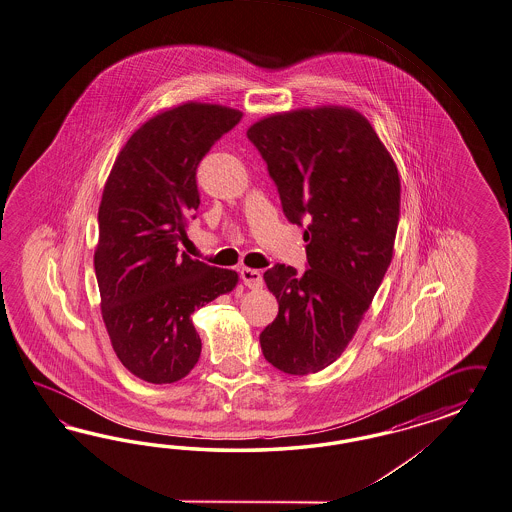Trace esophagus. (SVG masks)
<instances>
[{"mask_svg": "<svg viewBox=\"0 0 512 512\" xmlns=\"http://www.w3.org/2000/svg\"><path fill=\"white\" fill-rule=\"evenodd\" d=\"M240 277L244 281V285L249 289H259L263 287V274L259 270H251V268H242Z\"/></svg>", "mask_w": 512, "mask_h": 512, "instance_id": "obj_1", "label": "esophagus"}]
</instances>
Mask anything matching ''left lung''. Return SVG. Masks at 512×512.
Returning <instances> with one entry per match:
<instances>
[{
	"label": "left lung",
	"mask_w": 512,
	"mask_h": 512,
	"mask_svg": "<svg viewBox=\"0 0 512 512\" xmlns=\"http://www.w3.org/2000/svg\"><path fill=\"white\" fill-rule=\"evenodd\" d=\"M287 220L304 229L307 270L274 264L279 304L261 333L264 358L287 374L318 373L352 341L373 302L399 225L401 180L369 121L324 106L270 115L248 130Z\"/></svg>",
	"instance_id": "1"
}]
</instances>
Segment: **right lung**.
Returning a JSON list of instances; mask_svg holds the SVG:
<instances>
[{"mask_svg": "<svg viewBox=\"0 0 512 512\" xmlns=\"http://www.w3.org/2000/svg\"><path fill=\"white\" fill-rule=\"evenodd\" d=\"M240 119L216 104L164 111L126 141L104 186L95 251L102 318L117 358L145 382L171 384L194 369L201 339L192 313L238 281L180 246L199 208L197 166Z\"/></svg>", "mask_w": 512, "mask_h": 512, "instance_id": "right-lung-1", "label": "right lung"}]
</instances>
